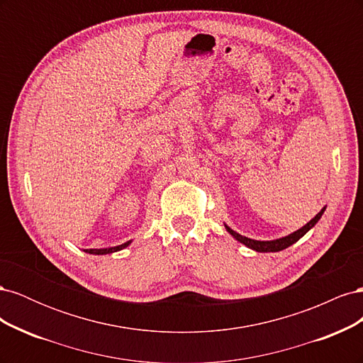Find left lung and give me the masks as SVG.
<instances>
[{
	"label": "left lung",
	"mask_w": 363,
	"mask_h": 363,
	"mask_svg": "<svg viewBox=\"0 0 363 363\" xmlns=\"http://www.w3.org/2000/svg\"><path fill=\"white\" fill-rule=\"evenodd\" d=\"M324 211H325V207H323L321 211H320V213H316L315 218H312L309 223H307L306 225H303L301 228L296 230V232H294V233H291V235H288V236H284V238H280V239H274V240H256V239H250V238H247V236H242V235L236 233L235 230L230 228L227 224H224V225H225L227 232H228L230 235H232L236 240H239L240 244H244L245 247H248V248H251V250H255V251H257V252H276V251H281V250H284V248H288V247H291L292 244H295L296 240H300L307 232H309V230H311L312 227H315V224H316L318 221H320L323 213H324Z\"/></svg>",
	"instance_id": "1"
}]
</instances>
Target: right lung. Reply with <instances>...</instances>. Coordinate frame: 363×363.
Returning <instances> with one entry per match:
<instances>
[{"mask_svg": "<svg viewBox=\"0 0 363 363\" xmlns=\"http://www.w3.org/2000/svg\"><path fill=\"white\" fill-rule=\"evenodd\" d=\"M131 244V240H127V242L116 245V247H108V248H89V250H84L86 252H89V255H95V256H100V255H111V252H116L124 250L125 247H128Z\"/></svg>", "mask_w": 363, "mask_h": 363, "instance_id": "add662e5", "label": "right lung"}]
</instances>
